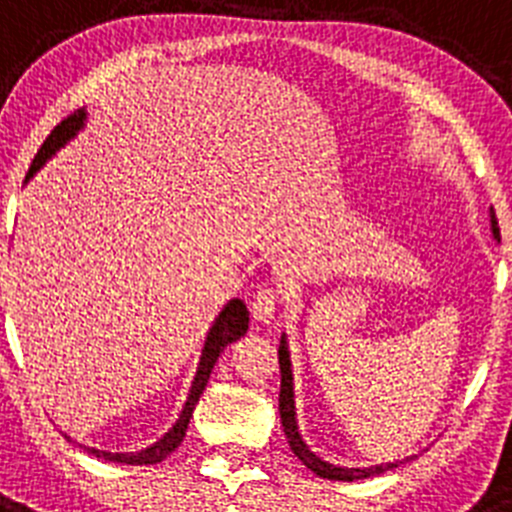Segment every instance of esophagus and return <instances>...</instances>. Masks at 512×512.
<instances>
[{
    "mask_svg": "<svg viewBox=\"0 0 512 512\" xmlns=\"http://www.w3.org/2000/svg\"><path fill=\"white\" fill-rule=\"evenodd\" d=\"M277 307H279L277 289H259V292L253 295V302H251L253 320H259V323H271L274 315H277Z\"/></svg>",
    "mask_w": 512,
    "mask_h": 512,
    "instance_id": "obj_1",
    "label": "esophagus"
}]
</instances>
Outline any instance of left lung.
<instances>
[{"mask_svg": "<svg viewBox=\"0 0 512 512\" xmlns=\"http://www.w3.org/2000/svg\"><path fill=\"white\" fill-rule=\"evenodd\" d=\"M492 235L500 241V228H497V217L492 215ZM279 369H282V390H279V415H282V428L284 436H287L289 449L297 459L305 464L310 472H315L323 479H338V482H354V479H366L377 477V474L390 472V469L400 467L405 461L415 459V456H405V459L387 461V464H374V467H338V464H330V461L320 459L315 451L305 443V438L300 436V425H297V408H295V377H292V359H289V346L287 336H282L279 341Z\"/></svg>", "mask_w": 512, "mask_h": 512, "instance_id": "8db88e82", "label": "left lung"}]
</instances>
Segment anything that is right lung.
Here are the masks:
<instances>
[{
	"instance_id": "right-lung-1",
	"label": "right lung",
	"mask_w": 512,
	"mask_h": 512,
	"mask_svg": "<svg viewBox=\"0 0 512 512\" xmlns=\"http://www.w3.org/2000/svg\"><path fill=\"white\" fill-rule=\"evenodd\" d=\"M84 122H87V110H76L74 115L66 117L61 125H56V128L51 130V135H48L43 146H40L38 156L33 158V166H30V171H27L25 182L30 179V176H35V171L43 169L45 161L56 156V151H61L71 138H76V133L84 128ZM246 330H248V307L246 302L235 297V300H230L228 305L220 310V315L212 320L210 330H207L205 346H202L197 374H194V382L192 387H189V395H187V402H184L182 413H179L176 423L169 428V433H164L156 443H151V446H146V449H140V451H125V454L94 449V446H84V449H87L92 456H97V459L115 461V464H130V467H146V464H158V461H164L166 456H169L171 451L184 441V433H187V425L194 413V405L200 402V395L207 387V379H210V372H212V366H215L217 356L223 354V348L228 346V343L238 341Z\"/></svg>"
}]
</instances>
